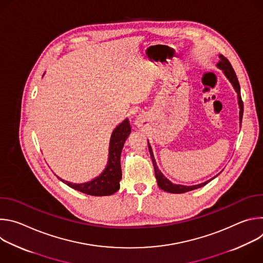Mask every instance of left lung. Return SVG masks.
<instances>
[{
	"mask_svg": "<svg viewBox=\"0 0 263 263\" xmlns=\"http://www.w3.org/2000/svg\"><path fill=\"white\" fill-rule=\"evenodd\" d=\"M217 67H219L220 69H222L224 71V74H226L227 78L230 80V82L232 83L233 87L235 88L236 92H237V96H238V104H239V108H240V111H239V121H240V126H241V121H242V115H243V103H242V100H241V96H240V86H239V82H238V79L236 77V73L231 65V63L229 62V60L222 56V55H219V62L217 63ZM147 145H148V151H149V154H151V158H152V161H153V165H154V171H155V177L157 179V183H158V186L160 187V189L164 192H167V193H172V194H183V193H186V192H191V191H194V190H197V189H200V187L206 185L209 181H206L204 183H201L199 185H194V186H184V185H176V184H173L170 180H167L163 175L162 173L159 171L157 164H156V161H155V158H154V155H153V152H152V147L151 145H149L148 141H147Z\"/></svg>",
	"mask_w": 263,
	"mask_h": 263,
	"instance_id": "8db88e82",
	"label": "left lung"
}]
</instances>
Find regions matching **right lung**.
Segmentation results:
<instances>
[{"label": "right lung", "mask_w": 263, "mask_h": 263, "mask_svg": "<svg viewBox=\"0 0 263 263\" xmlns=\"http://www.w3.org/2000/svg\"><path fill=\"white\" fill-rule=\"evenodd\" d=\"M131 132V126L126 119L122 124H120L112 132L110 145H109V159L107 166L104 172L93 180L76 184L59 179L68 185L71 189L81 192L89 196H110L114 195L120 190V181L122 179V170H121V153L126 139L128 138Z\"/></svg>", "instance_id": "1"}]
</instances>
